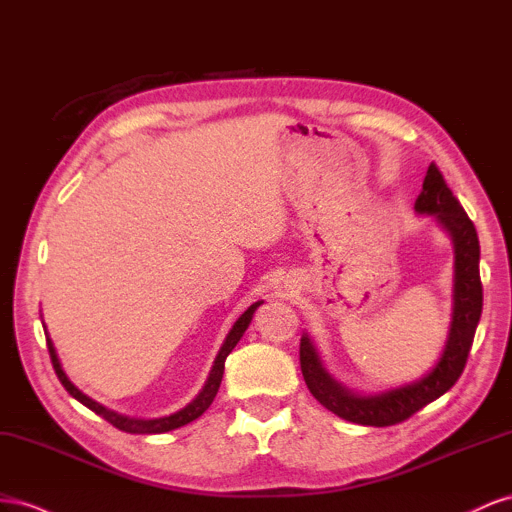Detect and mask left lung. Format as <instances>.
I'll return each instance as SVG.
<instances>
[{
  "label": "left lung",
  "mask_w": 512,
  "mask_h": 512,
  "mask_svg": "<svg viewBox=\"0 0 512 512\" xmlns=\"http://www.w3.org/2000/svg\"><path fill=\"white\" fill-rule=\"evenodd\" d=\"M418 214H431L444 227L455 248V279H452V321L444 352L435 367L412 384L379 394H358L337 382L328 371L309 334L300 341V369L313 397L343 420L367 427H390L416 414L431 401L440 399L457 384L467 354L474 343V332L483 313V283H480V244L470 216L452 195L442 171L429 165L422 191L414 203Z\"/></svg>",
  "instance_id": "8db88e82"
}]
</instances>
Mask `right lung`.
Here are the masks:
<instances>
[{
    "mask_svg": "<svg viewBox=\"0 0 512 512\" xmlns=\"http://www.w3.org/2000/svg\"><path fill=\"white\" fill-rule=\"evenodd\" d=\"M259 304H264V300H259V302H255V304L248 306V309L238 317L236 324H233V328L229 330V334H227V339H225L223 347L218 349V354H216V358H214L212 371H210V375H208V382L203 384V388L199 390L197 397H195L191 403H188L186 407H182L180 412H175V414H171V416H163V418H150V420H145V418H130V416H124V414L113 412V410H107L105 405H100V403H96L94 399L87 397V394H83V392H81V390H79L75 384H72L70 379L66 377L64 369H62V364H60V358H57V354H55L53 341L49 339V334L45 332V334H47L49 356H51L53 369H55L57 377H60L62 386H64V388H66V390L72 394V397H75L79 403H83L85 407H90V410H92L94 414H98V416L105 418L107 422H111V425H113L115 429L126 431V433H141V435H150V433H167V431H173V429H178V427H184V425H188V422L197 420V418H199L203 412H206L208 407L212 405V401H214V397H216V392H218V386H221L223 373H225V360H227V356L231 354V349L236 347V345H238V341L242 339V334L246 332L248 324H251V319H253V315H255V311H257V306H259Z\"/></svg>",
    "mask_w": 512,
    "mask_h": 512,
    "instance_id": "right-lung-1",
    "label": "right lung"
}]
</instances>
